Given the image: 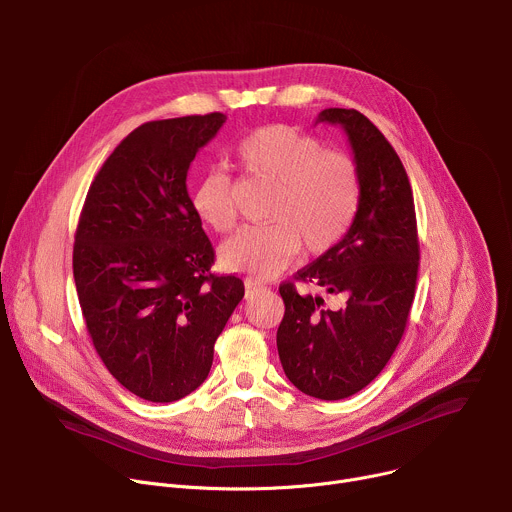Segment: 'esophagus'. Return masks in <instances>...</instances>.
<instances>
[{"label":"esophagus","mask_w":512,"mask_h":512,"mask_svg":"<svg viewBox=\"0 0 512 512\" xmlns=\"http://www.w3.org/2000/svg\"><path fill=\"white\" fill-rule=\"evenodd\" d=\"M261 287L259 285H255L253 281H245V298H251L253 294H257Z\"/></svg>","instance_id":"1"}]
</instances>
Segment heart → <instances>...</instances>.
I'll list each match as a JSON object with an SVG mask.
<instances>
[{
  "mask_svg": "<svg viewBox=\"0 0 512 512\" xmlns=\"http://www.w3.org/2000/svg\"><path fill=\"white\" fill-rule=\"evenodd\" d=\"M235 156L245 172L275 186L267 214L273 225L245 227L227 239L218 251L227 271L267 279L300 247L316 257L344 239L360 204V176L348 156L328 152L314 135L279 123L243 137ZM190 204L216 233L231 231L237 221L231 178L221 170H208L196 180Z\"/></svg>",
  "mask_w": 512,
  "mask_h": 512,
  "instance_id": "1",
  "label": "heart"
}]
</instances>
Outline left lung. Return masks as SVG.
Listing matches in <instances>:
<instances>
[{
    "label": "left lung",
    "mask_w": 512,
    "mask_h": 512,
    "mask_svg": "<svg viewBox=\"0 0 512 512\" xmlns=\"http://www.w3.org/2000/svg\"><path fill=\"white\" fill-rule=\"evenodd\" d=\"M316 123L344 129L360 204L344 239L296 279L344 302L330 310L320 296L281 283L277 352L285 377L302 393L338 401L377 379L393 356L415 296L419 241L411 184L385 135L356 109H324Z\"/></svg>",
    "instance_id": "left-lung-1"
}]
</instances>
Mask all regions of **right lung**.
<instances>
[{
  "label": "right lung",
  "instance_id": "add662e5",
  "mask_svg": "<svg viewBox=\"0 0 512 512\" xmlns=\"http://www.w3.org/2000/svg\"><path fill=\"white\" fill-rule=\"evenodd\" d=\"M223 113L133 129L95 176L75 235L72 273L93 344L133 395L172 403L210 373L214 342L245 296L212 275V245L186 176Z\"/></svg>",
  "mask_w": 512,
  "mask_h": 512
}]
</instances>
